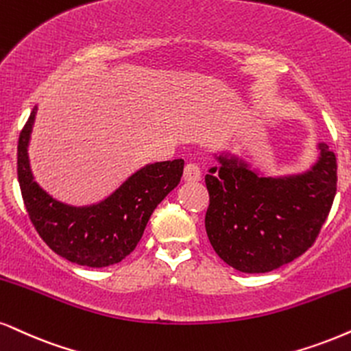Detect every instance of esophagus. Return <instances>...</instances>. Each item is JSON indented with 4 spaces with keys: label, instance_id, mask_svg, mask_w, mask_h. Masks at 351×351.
<instances>
[{
    "label": "esophagus",
    "instance_id": "34e87169",
    "mask_svg": "<svg viewBox=\"0 0 351 351\" xmlns=\"http://www.w3.org/2000/svg\"><path fill=\"white\" fill-rule=\"evenodd\" d=\"M202 179V171L197 164L189 162L184 169V180L185 182H198Z\"/></svg>",
    "mask_w": 351,
    "mask_h": 351
}]
</instances>
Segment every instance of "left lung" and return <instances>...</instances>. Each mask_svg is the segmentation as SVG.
Wrapping results in <instances>:
<instances>
[{
	"label": "left lung",
	"mask_w": 351,
	"mask_h": 351,
	"mask_svg": "<svg viewBox=\"0 0 351 351\" xmlns=\"http://www.w3.org/2000/svg\"><path fill=\"white\" fill-rule=\"evenodd\" d=\"M308 169L268 174L234 154H215L205 177V228L215 252L242 274H267L308 250L337 193V159L326 143Z\"/></svg>",
	"instance_id": "1"
}]
</instances>
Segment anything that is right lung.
Listing matches in <instances>:
<instances>
[{
	"mask_svg": "<svg viewBox=\"0 0 351 351\" xmlns=\"http://www.w3.org/2000/svg\"><path fill=\"white\" fill-rule=\"evenodd\" d=\"M37 106L17 143V180L30 221L45 244L77 265L102 268L135 250L156 206L180 182L184 159L146 164L114 192L90 205H71L50 195L34 177L29 159Z\"/></svg>",
	"mask_w": 351,
	"mask_h": 351,
	"instance_id": "add662e5",
	"label": "right lung"
}]
</instances>
